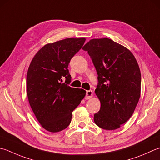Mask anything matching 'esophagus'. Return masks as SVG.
Here are the masks:
<instances>
[{"instance_id": "obj_1", "label": "esophagus", "mask_w": 160, "mask_h": 160, "mask_svg": "<svg viewBox=\"0 0 160 160\" xmlns=\"http://www.w3.org/2000/svg\"><path fill=\"white\" fill-rule=\"evenodd\" d=\"M93 96V92L92 90H89L87 91L86 92V96H85V99H90L92 98Z\"/></svg>"}]
</instances>
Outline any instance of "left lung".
I'll return each instance as SVG.
<instances>
[{
  "instance_id": "obj_1",
  "label": "left lung",
  "mask_w": 160,
  "mask_h": 160,
  "mask_svg": "<svg viewBox=\"0 0 160 160\" xmlns=\"http://www.w3.org/2000/svg\"><path fill=\"white\" fill-rule=\"evenodd\" d=\"M88 52L98 74L95 90L101 108L93 120L113 130L132 115L141 95V72L130 50L108 38L92 39L82 48Z\"/></svg>"
}]
</instances>
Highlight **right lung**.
I'll list each match as a JSON object with an SVG mask.
<instances>
[{"label": "right lung", "instance_id": "obj_1", "mask_svg": "<svg viewBox=\"0 0 160 160\" xmlns=\"http://www.w3.org/2000/svg\"><path fill=\"white\" fill-rule=\"evenodd\" d=\"M85 40L67 38L47 43L30 62L26 78L28 101L37 121L48 132H58L69 126L72 112L86 95L84 89L68 85L71 78L68 64ZM63 77L66 84L61 83Z\"/></svg>", "mask_w": 160, "mask_h": 160}]
</instances>
